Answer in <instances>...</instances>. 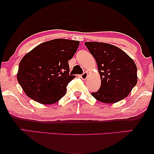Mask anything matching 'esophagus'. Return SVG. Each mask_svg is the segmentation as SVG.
<instances>
[{"label":"esophagus","instance_id":"1","mask_svg":"<svg viewBox=\"0 0 154 154\" xmlns=\"http://www.w3.org/2000/svg\"><path fill=\"white\" fill-rule=\"evenodd\" d=\"M88 76V73L87 72H84L83 74L81 75V79H83V80H86V79H87Z\"/></svg>","mask_w":154,"mask_h":154}]
</instances>
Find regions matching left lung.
I'll list each match as a JSON object with an SVG mask.
<instances>
[{
    "mask_svg": "<svg viewBox=\"0 0 154 154\" xmlns=\"http://www.w3.org/2000/svg\"><path fill=\"white\" fill-rule=\"evenodd\" d=\"M85 45L95 59L101 78L100 90L92 95L106 104L128 97L137 83V69L133 60L111 44L85 42Z\"/></svg>",
    "mask_w": 154,
    "mask_h": 154,
    "instance_id": "8db88e82",
    "label": "left lung"
}]
</instances>
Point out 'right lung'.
<instances>
[{
    "label": "right lung",
    "instance_id": "right-lung-1",
    "mask_svg": "<svg viewBox=\"0 0 154 154\" xmlns=\"http://www.w3.org/2000/svg\"><path fill=\"white\" fill-rule=\"evenodd\" d=\"M79 44V41L54 39L40 44L25 54L17 74L25 94L43 104H52L62 98L67 85L75 78L69 73V60L73 58Z\"/></svg>",
    "mask_w": 154,
    "mask_h": 154
}]
</instances>
